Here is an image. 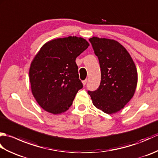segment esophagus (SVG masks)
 Returning a JSON list of instances; mask_svg holds the SVG:
<instances>
[{
    "label": "esophagus",
    "mask_w": 158,
    "mask_h": 158,
    "mask_svg": "<svg viewBox=\"0 0 158 158\" xmlns=\"http://www.w3.org/2000/svg\"><path fill=\"white\" fill-rule=\"evenodd\" d=\"M82 83H83V85H85L86 84V83H87V79L84 80V81H82Z\"/></svg>",
    "instance_id": "34e87169"
}]
</instances>
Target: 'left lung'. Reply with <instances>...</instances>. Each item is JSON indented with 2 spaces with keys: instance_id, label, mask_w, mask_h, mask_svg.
I'll use <instances>...</instances> for the list:
<instances>
[{
  "instance_id": "1",
  "label": "left lung",
  "mask_w": 158,
  "mask_h": 158,
  "mask_svg": "<svg viewBox=\"0 0 158 158\" xmlns=\"http://www.w3.org/2000/svg\"><path fill=\"white\" fill-rule=\"evenodd\" d=\"M99 60L101 81L98 89L88 91L92 103L107 114L119 111L135 94L138 73L132 57L113 39L93 36L89 39Z\"/></svg>"
}]
</instances>
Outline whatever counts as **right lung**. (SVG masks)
Wrapping results in <instances>:
<instances>
[{"mask_svg": "<svg viewBox=\"0 0 158 158\" xmlns=\"http://www.w3.org/2000/svg\"><path fill=\"white\" fill-rule=\"evenodd\" d=\"M89 45L75 36L58 38L45 43L35 55L29 70L31 91L45 111L57 115L72 105L83 88L75 60Z\"/></svg>", "mask_w": 158, "mask_h": 158, "instance_id": "add662e5", "label": "right lung"}]
</instances>
